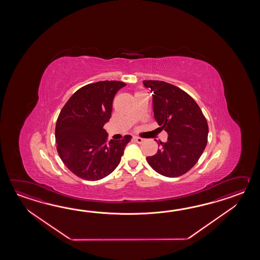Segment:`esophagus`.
<instances>
[{
  "mask_svg": "<svg viewBox=\"0 0 260 260\" xmlns=\"http://www.w3.org/2000/svg\"><path fill=\"white\" fill-rule=\"evenodd\" d=\"M133 139H134V140H135L136 142H138V143L139 144L143 143L144 142L143 138H138V137H134V138H133Z\"/></svg>",
  "mask_w": 260,
  "mask_h": 260,
  "instance_id": "1",
  "label": "esophagus"
}]
</instances>
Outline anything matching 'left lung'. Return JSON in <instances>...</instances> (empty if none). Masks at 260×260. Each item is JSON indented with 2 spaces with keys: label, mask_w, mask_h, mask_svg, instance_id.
<instances>
[{
  "label": "left lung",
  "mask_w": 260,
  "mask_h": 260,
  "mask_svg": "<svg viewBox=\"0 0 260 260\" xmlns=\"http://www.w3.org/2000/svg\"><path fill=\"white\" fill-rule=\"evenodd\" d=\"M150 88L155 120L168 134L156 154L147 157L152 169L176 177L191 169L207 144L208 124L198 104L183 90L162 81H143Z\"/></svg>",
  "instance_id": "obj_1"
}]
</instances>
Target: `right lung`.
Instances as JSON below:
<instances>
[{
  "label": "right lung",
  "mask_w": 260,
  "mask_h": 260,
  "mask_svg": "<svg viewBox=\"0 0 260 260\" xmlns=\"http://www.w3.org/2000/svg\"><path fill=\"white\" fill-rule=\"evenodd\" d=\"M126 84L118 81L90 83L68 100L55 125L57 152L64 165L85 180H100L114 171L131 136L107 141L112 101Z\"/></svg>",
  "instance_id": "1"
}]
</instances>
